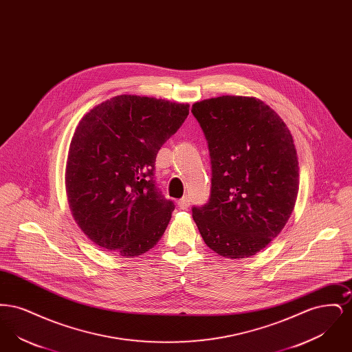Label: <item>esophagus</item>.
Listing matches in <instances>:
<instances>
[{
    "label": "esophagus",
    "instance_id": "34e87169",
    "mask_svg": "<svg viewBox=\"0 0 352 352\" xmlns=\"http://www.w3.org/2000/svg\"><path fill=\"white\" fill-rule=\"evenodd\" d=\"M188 206H190V199H188V197H184L182 199H179V201H178V207H179L181 210H187V208H188Z\"/></svg>",
    "mask_w": 352,
    "mask_h": 352
}]
</instances>
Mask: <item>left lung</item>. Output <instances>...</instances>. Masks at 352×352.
<instances>
[{"mask_svg":"<svg viewBox=\"0 0 352 352\" xmlns=\"http://www.w3.org/2000/svg\"><path fill=\"white\" fill-rule=\"evenodd\" d=\"M211 157V195L192 218L207 247L247 258L283 231L300 184L293 135L264 101L219 96L191 109Z\"/></svg>","mask_w":352,"mask_h":352,"instance_id":"obj_1","label":"left lung"}]
</instances>
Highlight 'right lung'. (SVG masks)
<instances>
[{"instance_id": "right-lung-1", "label": "right lung", "mask_w": 352, "mask_h": 352, "mask_svg": "<svg viewBox=\"0 0 352 352\" xmlns=\"http://www.w3.org/2000/svg\"><path fill=\"white\" fill-rule=\"evenodd\" d=\"M188 107L120 95L80 120L68 151V206L84 234L102 250L137 257L162 237L174 203L155 186V157L184 124Z\"/></svg>"}]
</instances>
